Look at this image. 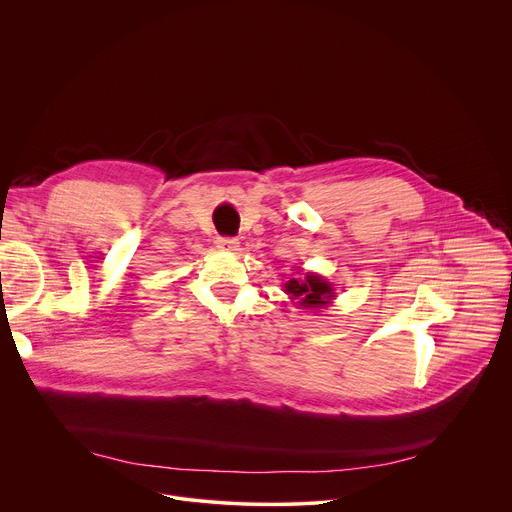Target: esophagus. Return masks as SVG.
<instances>
[{"label": "esophagus", "instance_id": "1", "mask_svg": "<svg viewBox=\"0 0 512 512\" xmlns=\"http://www.w3.org/2000/svg\"><path fill=\"white\" fill-rule=\"evenodd\" d=\"M216 247L223 249V251H237V249H239V239H233V237H218V239H216Z\"/></svg>", "mask_w": 512, "mask_h": 512}]
</instances>
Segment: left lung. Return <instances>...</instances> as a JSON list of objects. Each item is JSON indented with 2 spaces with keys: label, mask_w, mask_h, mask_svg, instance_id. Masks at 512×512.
Here are the masks:
<instances>
[{
  "label": "left lung",
  "mask_w": 512,
  "mask_h": 512,
  "mask_svg": "<svg viewBox=\"0 0 512 512\" xmlns=\"http://www.w3.org/2000/svg\"><path fill=\"white\" fill-rule=\"evenodd\" d=\"M283 291L291 296V300H298V306L304 310H318L334 300L332 285L316 273H306L304 279L291 277L287 283H283Z\"/></svg>",
  "instance_id": "left-lung-1"
}]
</instances>
